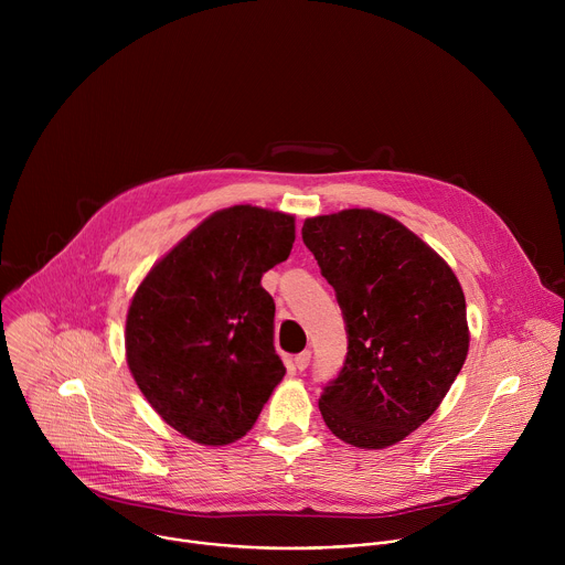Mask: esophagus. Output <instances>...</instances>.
<instances>
[{
  "label": "esophagus",
  "instance_id": "obj_1",
  "mask_svg": "<svg viewBox=\"0 0 565 565\" xmlns=\"http://www.w3.org/2000/svg\"><path fill=\"white\" fill-rule=\"evenodd\" d=\"M308 364H310V351H301L299 355H295V366L299 371H303Z\"/></svg>",
  "mask_w": 565,
  "mask_h": 565
}]
</instances>
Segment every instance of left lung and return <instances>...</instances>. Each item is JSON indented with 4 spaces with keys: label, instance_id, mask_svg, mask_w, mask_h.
<instances>
[{
    "label": "left lung",
    "instance_id": "1",
    "mask_svg": "<svg viewBox=\"0 0 565 565\" xmlns=\"http://www.w3.org/2000/svg\"><path fill=\"white\" fill-rule=\"evenodd\" d=\"M301 236L344 312L349 353L319 397L327 427L360 449L405 440L440 407L469 351L449 264L388 214L310 216Z\"/></svg>",
    "mask_w": 565,
    "mask_h": 565
}]
</instances>
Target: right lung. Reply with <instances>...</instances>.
I'll use <instances>...</instances> for the list:
<instances>
[{
    "instance_id": "right-lung-1",
    "label": "right lung",
    "mask_w": 565,
    "mask_h": 565,
    "mask_svg": "<svg viewBox=\"0 0 565 565\" xmlns=\"http://www.w3.org/2000/svg\"><path fill=\"white\" fill-rule=\"evenodd\" d=\"M292 244V214L232 205L201 221L136 288L127 366L181 436L210 447L244 438L284 380L275 301L262 277Z\"/></svg>"
}]
</instances>
